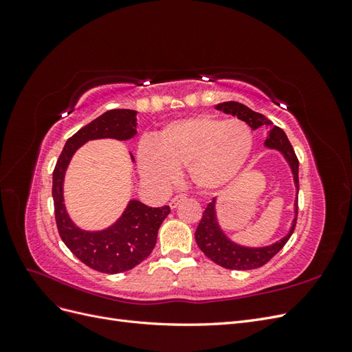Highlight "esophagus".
Masks as SVG:
<instances>
[{
  "instance_id": "34e87169",
  "label": "esophagus",
  "mask_w": 352,
  "mask_h": 352,
  "mask_svg": "<svg viewBox=\"0 0 352 352\" xmlns=\"http://www.w3.org/2000/svg\"><path fill=\"white\" fill-rule=\"evenodd\" d=\"M186 199V195L185 194H177L175 195L172 199H170V208H176L180 202Z\"/></svg>"
}]
</instances>
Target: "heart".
I'll use <instances>...</instances> for the list:
<instances>
[{
  "label": "heart",
  "instance_id": "obj_1",
  "mask_svg": "<svg viewBox=\"0 0 352 352\" xmlns=\"http://www.w3.org/2000/svg\"><path fill=\"white\" fill-rule=\"evenodd\" d=\"M252 132L242 120L198 114L166 124L155 141L138 145V167L157 185L173 182L186 168L199 189H216L241 172L252 150Z\"/></svg>",
  "mask_w": 352,
  "mask_h": 352
}]
</instances>
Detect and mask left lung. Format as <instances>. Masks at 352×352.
<instances>
[{
    "instance_id": "1",
    "label": "left lung",
    "mask_w": 352,
    "mask_h": 352,
    "mask_svg": "<svg viewBox=\"0 0 352 352\" xmlns=\"http://www.w3.org/2000/svg\"><path fill=\"white\" fill-rule=\"evenodd\" d=\"M216 109L236 116L239 120L247 123L252 131L258 129V127H265V129L270 131L269 138L265 140V146L276 148V150H279L285 155L287 163H289L292 168L294 180L296 185V194H298V190H300V182H298V166H300V163H298L296 154L294 151L289 140H287V136L285 135V132L280 129V127L274 126L267 117H264L260 113L252 111L251 109L247 107V105H243L241 102H235V101L223 102V104H219ZM214 202L216 199H212L204 210V212H202L201 221L195 232V239L199 250L204 252L210 260H212L216 264L221 265V267L225 269L252 270V269L261 267V265L270 261L274 255L285 247V243L291 238L296 226L298 195H296V216L294 219L289 233H287L285 238H282L279 242L270 245V247H264V248L241 247V245H236L232 241H229L228 236L220 229L216 219Z\"/></svg>"
}]
</instances>
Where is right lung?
Wrapping results in <instances>:
<instances>
[{
	"mask_svg": "<svg viewBox=\"0 0 352 352\" xmlns=\"http://www.w3.org/2000/svg\"><path fill=\"white\" fill-rule=\"evenodd\" d=\"M135 133L136 111L116 109L104 113L69 138L52 172V198L60 238L83 264L101 273L127 272L144 261L155 247L158 229L170 207L153 208L133 199L123 216L109 229L85 232L67 216L63 204V180L72 155L87 141L101 138L124 141Z\"/></svg>",
	"mask_w": 352,
	"mask_h": 352,
	"instance_id": "add662e5",
	"label": "right lung"
}]
</instances>
